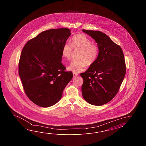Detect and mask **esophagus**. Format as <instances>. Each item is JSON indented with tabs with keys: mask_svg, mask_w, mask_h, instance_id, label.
<instances>
[{
	"mask_svg": "<svg viewBox=\"0 0 146 146\" xmlns=\"http://www.w3.org/2000/svg\"><path fill=\"white\" fill-rule=\"evenodd\" d=\"M78 75V74H77V73H74H74H73V77H77Z\"/></svg>",
	"mask_w": 146,
	"mask_h": 146,
	"instance_id": "obj_1",
	"label": "esophagus"
}]
</instances>
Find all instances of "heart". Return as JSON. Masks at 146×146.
Here are the masks:
<instances>
[{
	"label": "heart",
	"instance_id": "b5f03b06",
	"mask_svg": "<svg viewBox=\"0 0 146 146\" xmlns=\"http://www.w3.org/2000/svg\"><path fill=\"white\" fill-rule=\"evenodd\" d=\"M73 50H79L77 60H72L68 67V69L74 73L82 72L87 65L91 66L96 62L99 54L98 45L92 43V41L85 35L78 34L72 38L71 45L66 43L62 48V55L66 59H70Z\"/></svg>",
	"mask_w": 146,
	"mask_h": 146
}]
</instances>
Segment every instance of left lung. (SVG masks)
Segmentation results:
<instances>
[{
    "label": "left lung",
    "mask_w": 146,
    "mask_h": 146,
    "mask_svg": "<svg viewBox=\"0 0 146 146\" xmlns=\"http://www.w3.org/2000/svg\"><path fill=\"white\" fill-rule=\"evenodd\" d=\"M94 38L99 48L96 62L80 74L84 79L81 91L87 102L102 106L118 93L126 74L124 53L120 46L100 31L82 30Z\"/></svg>",
    "instance_id": "8db88e82"
}]
</instances>
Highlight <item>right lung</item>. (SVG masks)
<instances>
[{
	"label": "right lung",
	"instance_id": "right-lung-1",
	"mask_svg": "<svg viewBox=\"0 0 146 146\" xmlns=\"http://www.w3.org/2000/svg\"><path fill=\"white\" fill-rule=\"evenodd\" d=\"M68 28L50 29L28 40L19 59V74L25 93L37 106L55 104L72 78L62 63V48L71 35Z\"/></svg>",
	"mask_w": 146,
	"mask_h": 146
}]
</instances>
